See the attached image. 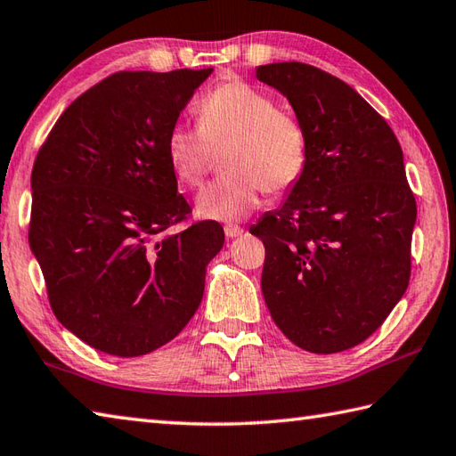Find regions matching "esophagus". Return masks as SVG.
<instances>
[{
    "label": "esophagus",
    "instance_id": "esophagus-1",
    "mask_svg": "<svg viewBox=\"0 0 456 456\" xmlns=\"http://www.w3.org/2000/svg\"><path fill=\"white\" fill-rule=\"evenodd\" d=\"M225 235L227 239H235L239 235H243V227L239 225H225Z\"/></svg>",
    "mask_w": 456,
    "mask_h": 456
}]
</instances>
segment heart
<instances>
[{
  "label": "heart",
  "mask_w": 456,
  "mask_h": 456,
  "mask_svg": "<svg viewBox=\"0 0 456 456\" xmlns=\"http://www.w3.org/2000/svg\"><path fill=\"white\" fill-rule=\"evenodd\" d=\"M198 126L175 124L167 132L166 156L175 180L200 187L223 150L227 175L213 182L198 198L205 219L233 223L251 216L263 191L284 193L300 180L308 162L306 128L289 110L276 109L261 88L231 78L205 94Z\"/></svg>",
  "instance_id": "b5f03b06"
}]
</instances>
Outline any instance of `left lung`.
<instances>
[{
  "mask_svg": "<svg viewBox=\"0 0 456 456\" xmlns=\"http://www.w3.org/2000/svg\"><path fill=\"white\" fill-rule=\"evenodd\" d=\"M289 98L308 162L263 239L261 289L274 324L312 354L362 344L403 297L417 203L394 130L344 80L306 62L256 69Z\"/></svg>",
  "mask_w": 456,
  "mask_h": 456,
  "instance_id": "8db88e82",
  "label": "left lung"
}]
</instances>
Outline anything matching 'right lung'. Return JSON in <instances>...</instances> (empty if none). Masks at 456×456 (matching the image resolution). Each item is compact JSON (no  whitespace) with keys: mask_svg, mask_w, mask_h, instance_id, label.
Wrapping results in <instances>:
<instances>
[{"mask_svg":"<svg viewBox=\"0 0 456 456\" xmlns=\"http://www.w3.org/2000/svg\"><path fill=\"white\" fill-rule=\"evenodd\" d=\"M213 69L120 70L59 116L31 172L29 247L59 322L94 350L138 358L200 308L225 233L191 213L167 132Z\"/></svg>","mask_w":456,"mask_h":456,"instance_id":"add662e5","label":"right lung"}]
</instances>
